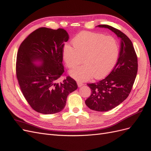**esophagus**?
I'll return each instance as SVG.
<instances>
[{
  "mask_svg": "<svg viewBox=\"0 0 151 151\" xmlns=\"http://www.w3.org/2000/svg\"><path fill=\"white\" fill-rule=\"evenodd\" d=\"M77 86H78L79 88H81V86H83V83H81V82H77Z\"/></svg>",
  "mask_w": 151,
  "mask_h": 151,
  "instance_id": "esophagus-1",
  "label": "esophagus"
}]
</instances>
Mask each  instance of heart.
I'll return each instance as SVG.
<instances>
[{
	"label": "heart",
	"mask_w": 151,
	"mask_h": 151,
	"mask_svg": "<svg viewBox=\"0 0 151 151\" xmlns=\"http://www.w3.org/2000/svg\"><path fill=\"white\" fill-rule=\"evenodd\" d=\"M72 47L65 45L63 58L68 68H72L83 61L85 64L70 72V76L80 81L93 77L102 79L115 67L120 56V45L112 36L94 32H82L72 40Z\"/></svg>",
	"instance_id": "1"
}]
</instances>
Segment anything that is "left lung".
I'll use <instances>...</instances> for the list:
<instances>
[{"instance_id": "left-lung-1", "label": "left lung", "mask_w": 151, "mask_h": 151, "mask_svg": "<svg viewBox=\"0 0 151 151\" xmlns=\"http://www.w3.org/2000/svg\"><path fill=\"white\" fill-rule=\"evenodd\" d=\"M120 39V56L115 67L106 78L98 83L88 84L92 93L86 100L89 108L96 111H107L127 99L137 74V57L131 40L122 31L112 26L100 24Z\"/></svg>"}]
</instances>
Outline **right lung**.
I'll list each match as a JSON object with an SVG mask.
<instances>
[{
    "label": "right lung",
    "instance_id": "add662e5",
    "mask_svg": "<svg viewBox=\"0 0 151 151\" xmlns=\"http://www.w3.org/2000/svg\"><path fill=\"white\" fill-rule=\"evenodd\" d=\"M68 40L63 29L38 28L21 44L17 52L16 74L26 101L34 110L53 114L64 108L68 95L77 89L76 82L63 74V48Z\"/></svg>",
    "mask_w": 151,
    "mask_h": 151
}]
</instances>
